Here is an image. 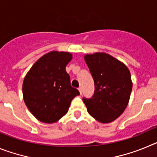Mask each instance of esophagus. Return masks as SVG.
<instances>
[{"label": "esophagus", "mask_w": 157, "mask_h": 157, "mask_svg": "<svg viewBox=\"0 0 157 157\" xmlns=\"http://www.w3.org/2000/svg\"><path fill=\"white\" fill-rule=\"evenodd\" d=\"M78 90H79V93H80V94H82V87H79V88H78Z\"/></svg>", "instance_id": "1"}]
</instances>
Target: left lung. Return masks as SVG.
<instances>
[{"mask_svg": "<svg viewBox=\"0 0 157 157\" xmlns=\"http://www.w3.org/2000/svg\"><path fill=\"white\" fill-rule=\"evenodd\" d=\"M85 61L94 81L90 98H82L89 114L101 123H110L124 112L132 90L130 71L106 53L86 55Z\"/></svg>", "mask_w": 157, "mask_h": 157, "instance_id": "left-lung-1", "label": "left lung"}]
</instances>
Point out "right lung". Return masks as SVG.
I'll return each instance as SVG.
<instances>
[{"label": "right lung", "mask_w": 157, "mask_h": 157, "mask_svg": "<svg viewBox=\"0 0 157 157\" xmlns=\"http://www.w3.org/2000/svg\"><path fill=\"white\" fill-rule=\"evenodd\" d=\"M71 58L69 52H48L32 66L25 77V104L43 123L58 121L67 112L72 100L80 94L71 86L70 76L65 69Z\"/></svg>", "instance_id": "right-lung-1"}]
</instances>
